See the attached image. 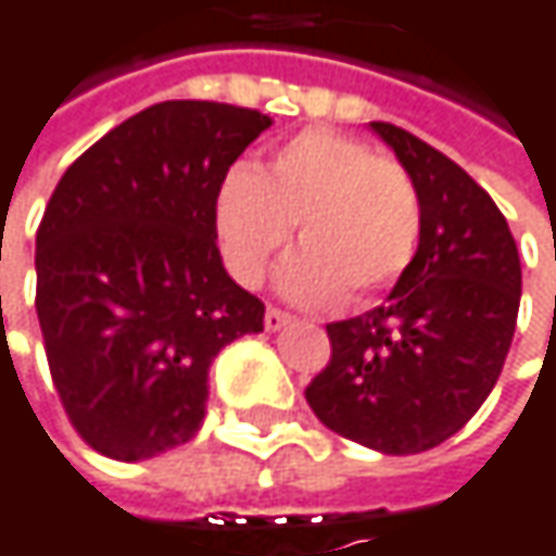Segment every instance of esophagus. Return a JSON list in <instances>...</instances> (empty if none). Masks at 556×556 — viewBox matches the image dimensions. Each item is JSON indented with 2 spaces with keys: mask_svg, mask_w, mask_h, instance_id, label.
<instances>
[{
  "mask_svg": "<svg viewBox=\"0 0 556 556\" xmlns=\"http://www.w3.org/2000/svg\"><path fill=\"white\" fill-rule=\"evenodd\" d=\"M292 321V315L289 312H279V308H267V315H264V325H267V331H279V328H286Z\"/></svg>",
  "mask_w": 556,
  "mask_h": 556,
  "instance_id": "1",
  "label": "esophagus"
}]
</instances>
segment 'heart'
I'll use <instances>...</instances> for the list:
<instances>
[{"instance_id": "heart-1", "label": "heart", "mask_w": 556, "mask_h": 556, "mask_svg": "<svg viewBox=\"0 0 556 556\" xmlns=\"http://www.w3.org/2000/svg\"><path fill=\"white\" fill-rule=\"evenodd\" d=\"M295 222L299 251L279 267L292 302H361L392 286L421 235L418 189L405 167L331 128H305L257 169L235 167L215 195L228 270L257 286Z\"/></svg>"}]
</instances>
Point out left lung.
Wrapping results in <instances>:
<instances>
[{"mask_svg": "<svg viewBox=\"0 0 556 556\" xmlns=\"http://www.w3.org/2000/svg\"><path fill=\"white\" fill-rule=\"evenodd\" d=\"M412 176L421 235L383 305L331 321V361L305 399L334 434L380 454H421L486 402L511 348L521 264L477 179L421 138L370 122Z\"/></svg>", "mask_w": 556, "mask_h": 556, "instance_id": "left-lung-1", "label": "left lung"}]
</instances>
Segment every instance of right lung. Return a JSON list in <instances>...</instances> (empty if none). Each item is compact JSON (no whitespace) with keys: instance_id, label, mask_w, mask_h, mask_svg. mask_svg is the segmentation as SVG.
I'll use <instances>...</instances> for the list:
<instances>
[{"instance_id":"right-lung-1","label":"right lung","mask_w":556,"mask_h":556,"mask_svg":"<svg viewBox=\"0 0 556 556\" xmlns=\"http://www.w3.org/2000/svg\"><path fill=\"white\" fill-rule=\"evenodd\" d=\"M274 122L225 102H157L96 141L38 228V321L79 438L148 460L195 438L208 367L264 331V302L228 277L215 195Z\"/></svg>"}]
</instances>
